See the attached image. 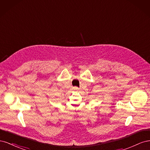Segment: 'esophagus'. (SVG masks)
I'll list each match as a JSON object with an SVG mask.
<instances>
[{
	"mask_svg": "<svg viewBox=\"0 0 150 150\" xmlns=\"http://www.w3.org/2000/svg\"><path fill=\"white\" fill-rule=\"evenodd\" d=\"M72 89H74V90H79V88H78V87H73V88H72Z\"/></svg>",
	"mask_w": 150,
	"mask_h": 150,
	"instance_id": "obj_1",
	"label": "esophagus"
}]
</instances>
